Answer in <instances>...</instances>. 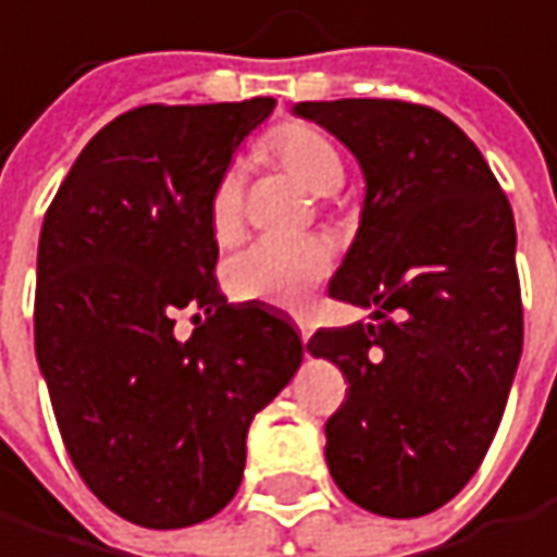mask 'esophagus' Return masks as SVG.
I'll return each instance as SVG.
<instances>
[{
  "label": "esophagus",
  "mask_w": 557,
  "mask_h": 557,
  "mask_svg": "<svg viewBox=\"0 0 557 557\" xmlns=\"http://www.w3.org/2000/svg\"><path fill=\"white\" fill-rule=\"evenodd\" d=\"M295 324H298V334H301V341H308V337H311V321H308L305 314H295Z\"/></svg>",
  "instance_id": "esophagus-1"
}]
</instances>
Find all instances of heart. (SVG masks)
<instances>
[{
    "label": "heart",
    "mask_w": 557,
    "mask_h": 557,
    "mask_svg": "<svg viewBox=\"0 0 557 557\" xmlns=\"http://www.w3.org/2000/svg\"><path fill=\"white\" fill-rule=\"evenodd\" d=\"M269 153L314 196H327L344 183V160L337 147L314 127H278L269 140ZM210 226L220 243H233L243 233V180L236 170H226L213 186ZM331 265L334 249L321 236L256 239L226 262L223 278L230 295H236L239 301H269L295 308L331 272Z\"/></svg>",
    "instance_id": "b5f03b06"
}]
</instances>
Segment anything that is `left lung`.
<instances>
[{"label": "left lung", "instance_id": "8db88e82", "mask_svg": "<svg viewBox=\"0 0 557 557\" xmlns=\"http://www.w3.org/2000/svg\"><path fill=\"white\" fill-rule=\"evenodd\" d=\"M292 111L364 173L358 236L327 295L374 308L377 324L308 341L347 377L324 459L361 509L426 516L479 469L522 358L512 206L479 147L433 108L344 98Z\"/></svg>", "mask_w": 557, "mask_h": 557}]
</instances>
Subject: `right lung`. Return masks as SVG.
<instances>
[{
    "instance_id": "1",
    "label": "right lung",
    "mask_w": 557,
    "mask_h": 557,
    "mask_svg": "<svg viewBox=\"0 0 557 557\" xmlns=\"http://www.w3.org/2000/svg\"><path fill=\"white\" fill-rule=\"evenodd\" d=\"M150 104L78 153L38 236L35 358L88 490L144 529H186L239 490L252 417L305 351L285 311L216 285L210 196L272 114ZM194 314L180 342L175 311Z\"/></svg>"
}]
</instances>
